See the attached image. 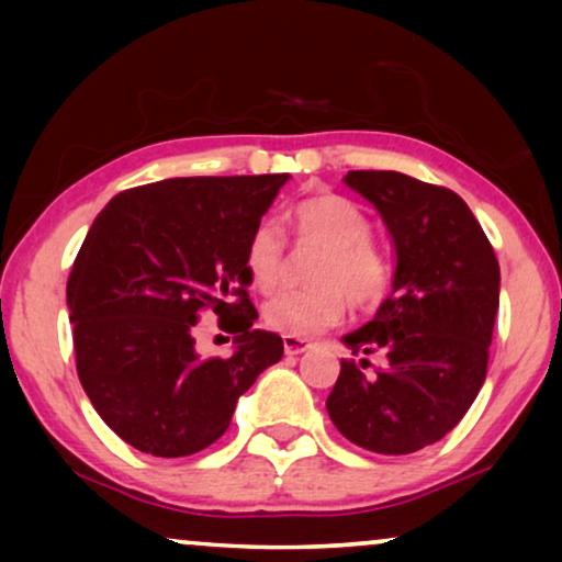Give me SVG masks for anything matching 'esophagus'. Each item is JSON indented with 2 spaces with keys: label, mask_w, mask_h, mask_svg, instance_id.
<instances>
[{
  "label": "esophagus",
  "mask_w": 562,
  "mask_h": 562,
  "mask_svg": "<svg viewBox=\"0 0 562 562\" xmlns=\"http://www.w3.org/2000/svg\"><path fill=\"white\" fill-rule=\"evenodd\" d=\"M306 348H310V342L302 340V337L283 335V350H286V356H299V352H304Z\"/></svg>",
  "instance_id": "obj_1"
}]
</instances>
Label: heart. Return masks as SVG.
<instances>
[{"label":"heart","mask_w":562,"mask_h":562,"mask_svg":"<svg viewBox=\"0 0 562 562\" xmlns=\"http://www.w3.org/2000/svg\"><path fill=\"white\" fill-rule=\"evenodd\" d=\"M291 225L302 237L327 245L317 266V289H291L266 304V322L279 333L306 337L333 327L345 317L348 296L360 306L375 304L389 289V263L371 245V220L345 196H317L299 204ZM281 229L263 222L248 243V268L260 289H273L281 279ZM349 294L345 295L344 291Z\"/></svg>","instance_id":"heart-1"}]
</instances>
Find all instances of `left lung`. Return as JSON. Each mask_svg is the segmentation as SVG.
<instances>
[{"label":"left lung","instance_id":"left-lung-1","mask_svg":"<svg viewBox=\"0 0 562 562\" xmlns=\"http://www.w3.org/2000/svg\"><path fill=\"white\" fill-rule=\"evenodd\" d=\"M342 181L381 214L396 268L373 319L342 335L358 360L340 363L327 414L358 448L409 456L442 440L479 396L502 273L456 191L398 171H348ZM371 355L382 360L375 369Z\"/></svg>","mask_w":562,"mask_h":562}]
</instances>
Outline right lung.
<instances>
[{
	"mask_svg": "<svg viewBox=\"0 0 562 562\" xmlns=\"http://www.w3.org/2000/svg\"><path fill=\"white\" fill-rule=\"evenodd\" d=\"M289 173L187 176L122 191L97 214L68 276L76 371L104 425L135 450L183 458L220 440L283 340L256 329L248 243ZM234 335L198 358V312Z\"/></svg>",
	"mask_w": 562,
	"mask_h": 562,
	"instance_id": "obj_1",
	"label": "right lung"
}]
</instances>
